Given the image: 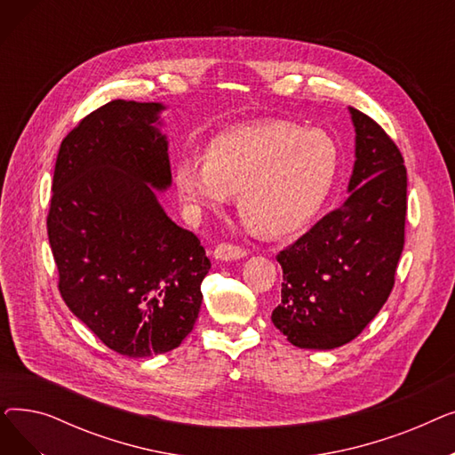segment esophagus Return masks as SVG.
Masks as SVG:
<instances>
[{
    "label": "esophagus",
    "instance_id": "esophagus-1",
    "mask_svg": "<svg viewBox=\"0 0 455 455\" xmlns=\"http://www.w3.org/2000/svg\"><path fill=\"white\" fill-rule=\"evenodd\" d=\"M247 256V251L237 247V245H232V243H220L218 247L213 249V258L215 259H223V261H232V259H240Z\"/></svg>",
    "mask_w": 455,
    "mask_h": 455
}]
</instances>
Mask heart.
Masks as SVG:
<instances>
[{
	"label": "heart",
	"mask_w": 455,
	"mask_h": 455,
	"mask_svg": "<svg viewBox=\"0 0 455 455\" xmlns=\"http://www.w3.org/2000/svg\"><path fill=\"white\" fill-rule=\"evenodd\" d=\"M338 165L336 143L324 132L264 122L215 136L203 165L179 162L173 180L189 210H220L227 197H235L237 215L252 232L282 237L315 218Z\"/></svg>",
	"instance_id": "obj_1"
}]
</instances>
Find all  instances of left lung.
I'll return each instance as SVG.
<instances>
[{
    "instance_id": "obj_1",
    "label": "left lung",
    "mask_w": 455,
    "mask_h": 455,
    "mask_svg": "<svg viewBox=\"0 0 455 455\" xmlns=\"http://www.w3.org/2000/svg\"><path fill=\"white\" fill-rule=\"evenodd\" d=\"M348 110L355 131L350 197L276 256L283 282L271 321L299 348L330 350L360 336L391 295L403 249L402 153L374 119Z\"/></svg>"
}]
</instances>
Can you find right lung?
<instances>
[{
  "label": "right lung",
  "instance_id": "1",
  "mask_svg": "<svg viewBox=\"0 0 455 455\" xmlns=\"http://www.w3.org/2000/svg\"><path fill=\"white\" fill-rule=\"evenodd\" d=\"M162 103L116 100L60 143L47 235L59 291L108 348L149 357L177 348L201 312L210 259L155 189L172 186Z\"/></svg>",
  "mask_w": 455,
  "mask_h": 455
}]
</instances>
